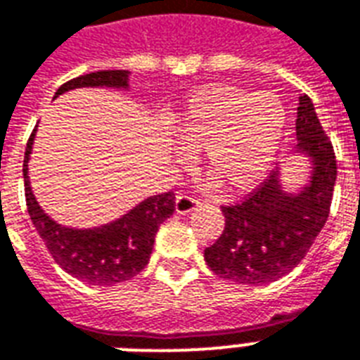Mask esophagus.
I'll use <instances>...</instances> for the list:
<instances>
[{"label": "esophagus", "instance_id": "obj_1", "mask_svg": "<svg viewBox=\"0 0 360 360\" xmlns=\"http://www.w3.org/2000/svg\"><path fill=\"white\" fill-rule=\"evenodd\" d=\"M200 205V202L191 194H179L177 198H175V211L179 213V215H186V213H191Z\"/></svg>", "mask_w": 360, "mask_h": 360}]
</instances>
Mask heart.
I'll list each match as a JSON object with an SVG mask.
<instances>
[{
	"instance_id": "1",
	"label": "heart",
	"mask_w": 360,
	"mask_h": 360,
	"mask_svg": "<svg viewBox=\"0 0 360 360\" xmlns=\"http://www.w3.org/2000/svg\"><path fill=\"white\" fill-rule=\"evenodd\" d=\"M287 111L271 92L207 86L188 98L177 136L192 150L205 149V168L236 192L251 191L270 172L281 147ZM185 164L186 156L179 155Z\"/></svg>"
}]
</instances>
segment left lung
Here are the masks:
<instances>
[{"label": "left lung", "mask_w": 360, "mask_h": 360, "mask_svg": "<svg viewBox=\"0 0 360 360\" xmlns=\"http://www.w3.org/2000/svg\"><path fill=\"white\" fill-rule=\"evenodd\" d=\"M298 150L311 160V177L300 192H285L279 172L232 205H223L224 230L204 251L219 278L241 285H266L295 270L325 226L334 183L336 156L308 96L296 109Z\"/></svg>", "instance_id": "1"}]
</instances>
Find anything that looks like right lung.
<instances>
[{
	"label": "right lung",
	"mask_w": 360,
	"mask_h": 360,
	"mask_svg": "<svg viewBox=\"0 0 360 360\" xmlns=\"http://www.w3.org/2000/svg\"><path fill=\"white\" fill-rule=\"evenodd\" d=\"M82 86L128 89V71L103 70L86 73L64 82L56 90V96ZM34 136L35 130L27 139L24 155V192L30 219L41 240L45 241L52 259L70 276L90 285H117L136 278L149 264L158 226L174 215V192L150 196L120 219L98 229L79 230L62 226L41 210L30 186L27 160L32 155Z\"/></svg>",
	"instance_id": "right-lung-1"
}]
</instances>
